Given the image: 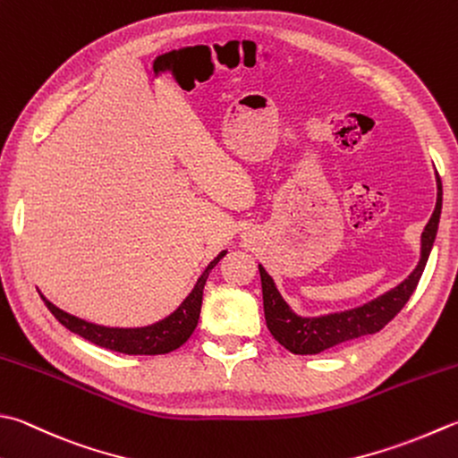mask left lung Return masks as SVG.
<instances>
[{
	"instance_id": "8db88e82",
	"label": "left lung",
	"mask_w": 458,
	"mask_h": 458,
	"mask_svg": "<svg viewBox=\"0 0 458 458\" xmlns=\"http://www.w3.org/2000/svg\"><path fill=\"white\" fill-rule=\"evenodd\" d=\"M441 206H443V191L441 182H438V196L437 206L433 210L431 220L427 222L423 232V254H420V262L415 267L405 282H401L395 290L383 293L381 298L365 303L361 308L331 313L324 318H300L285 306L282 295L277 293L272 277L266 274V270L259 266V280H262V295H264V316L266 326L270 334L280 345L290 349L295 355H313L319 352H326L329 347H335L339 344L352 342V339L377 334L389 321L397 316V313L405 308L411 295L417 290L420 276L427 266L428 254H431L433 242L437 236L438 218H441Z\"/></svg>"
}]
</instances>
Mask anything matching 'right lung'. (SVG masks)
<instances>
[{"label":"right lung","mask_w":458,"mask_h":458,"mask_svg":"<svg viewBox=\"0 0 458 458\" xmlns=\"http://www.w3.org/2000/svg\"><path fill=\"white\" fill-rule=\"evenodd\" d=\"M222 252L212 259L206 267L204 274L199 277L194 290L191 295L181 303L174 313H170L158 324H152L148 327H137V329H116V327H101L95 324H89V321L79 319L75 316H69V313L61 311L59 308L53 306L51 301L43 298L45 306L59 319L61 326H65L69 331L81 335L87 342H91L98 347L111 349V352L127 353V355H163L170 353L174 349L186 344V339L192 335V331L199 324L200 318V308H202V290L204 284L208 280V274L214 266H216L224 258Z\"/></svg>","instance_id":"obj_1"}]
</instances>
